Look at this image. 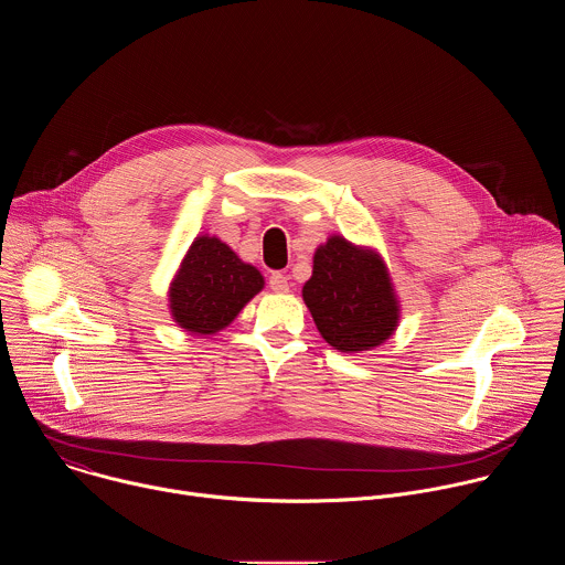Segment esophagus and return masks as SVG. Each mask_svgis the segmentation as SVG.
Wrapping results in <instances>:
<instances>
[{
  "label": "esophagus",
  "mask_w": 565,
  "mask_h": 565,
  "mask_svg": "<svg viewBox=\"0 0 565 565\" xmlns=\"http://www.w3.org/2000/svg\"><path fill=\"white\" fill-rule=\"evenodd\" d=\"M268 284H270V290H275V292H288V290H290L288 277L281 275V273H273L270 279H268Z\"/></svg>",
  "instance_id": "1"
}]
</instances>
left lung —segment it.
<instances>
[{"label":"left lung","instance_id":"1","mask_svg":"<svg viewBox=\"0 0 565 565\" xmlns=\"http://www.w3.org/2000/svg\"><path fill=\"white\" fill-rule=\"evenodd\" d=\"M301 297L321 338L342 353L371 351L397 329L399 303L386 264L340 234L315 250Z\"/></svg>","mask_w":565,"mask_h":565}]
</instances>
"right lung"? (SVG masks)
Returning <instances> with one entry per match:
<instances>
[{
	"label": "right lung",
	"instance_id": "add662e5",
	"mask_svg": "<svg viewBox=\"0 0 565 565\" xmlns=\"http://www.w3.org/2000/svg\"><path fill=\"white\" fill-rule=\"evenodd\" d=\"M262 288L255 266L241 262L221 238L201 234L170 284L172 319L194 335H216Z\"/></svg>",
	"mask_w": 565,
	"mask_h": 565
}]
</instances>
